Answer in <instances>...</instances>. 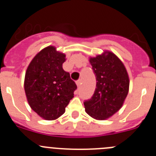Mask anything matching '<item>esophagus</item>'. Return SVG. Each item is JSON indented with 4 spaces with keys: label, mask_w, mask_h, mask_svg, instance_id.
<instances>
[{
    "label": "esophagus",
    "mask_w": 156,
    "mask_h": 156,
    "mask_svg": "<svg viewBox=\"0 0 156 156\" xmlns=\"http://www.w3.org/2000/svg\"><path fill=\"white\" fill-rule=\"evenodd\" d=\"M81 79H79V80H78V81H76V84H77V86H78V87H80V85H81Z\"/></svg>",
    "instance_id": "1"
}]
</instances>
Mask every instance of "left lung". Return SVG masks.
<instances>
[{"mask_svg":"<svg viewBox=\"0 0 156 156\" xmlns=\"http://www.w3.org/2000/svg\"><path fill=\"white\" fill-rule=\"evenodd\" d=\"M89 61L97 81L93 97L84 101V108L94 119L105 120L122 108L129 90L128 74L123 62L110 51Z\"/></svg>","mask_w":156,"mask_h":156,"instance_id":"obj_1","label":"left lung"}]
</instances>
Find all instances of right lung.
Returning a JSON list of instances; mask_svg holds the SVG:
<instances>
[{
  "label": "right lung",
  "mask_w": 156,
  "mask_h": 156,
  "mask_svg": "<svg viewBox=\"0 0 156 156\" xmlns=\"http://www.w3.org/2000/svg\"><path fill=\"white\" fill-rule=\"evenodd\" d=\"M66 55L48 46L31 61L26 72L24 88L28 103L39 116L55 120L66 111L77 89L69 72L62 69Z\"/></svg>",
  "instance_id": "1"
}]
</instances>
